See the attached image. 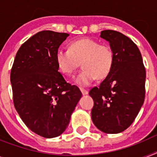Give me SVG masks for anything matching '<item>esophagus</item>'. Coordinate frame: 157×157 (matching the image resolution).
<instances>
[{
    "instance_id": "34e87169",
    "label": "esophagus",
    "mask_w": 157,
    "mask_h": 157,
    "mask_svg": "<svg viewBox=\"0 0 157 157\" xmlns=\"http://www.w3.org/2000/svg\"><path fill=\"white\" fill-rule=\"evenodd\" d=\"M81 91L83 95H86V94H88V90H85V89L81 88Z\"/></svg>"
}]
</instances>
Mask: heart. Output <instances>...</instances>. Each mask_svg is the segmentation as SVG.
Listing matches in <instances>:
<instances>
[{
    "label": "heart",
    "instance_id": "obj_1",
    "mask_svg": "<svg viewBox=\"0 0 157 157\" xmlns=\"http://www.w3.org/2000/svg\"><path fill=\"white\" fill-rule=\"evenodd\" d=\"M55 58L59 70L67 76L73 75L81 62L83 69L75 80L81 86L90 85L96 78H105L114 63L109 45L89 38L74 40L68 45V50H58Z\"/></svg>",
    "mask_w": 157,
    "mask_h": 157
}]
</instances>
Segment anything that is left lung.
<instances>
[{"mask_svg": "<svg viewBox=\"0 0 157 157\" xmlns=\"http://www.w3.org/2000/svg\"><path fill=\"white\" fill-rule=\"evenodd\" d=\"M114 54L112 71L89 94L94 100L91 118L106 134H118L134 122L145 98L146 70L139 48L129 37L112 30L101 32Z\"/></svg>", "mask_w": 157, "mask_h": 157, "instance_id": "obj_1", "label": "left lung"}]
</instances>
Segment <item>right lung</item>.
Wrapping results in <instances>:
<instances>
[{"mask_svg": "<svg viewBox=\"0 0 157 157\" xmlns=\"http://www.w3.org/2000/svg\"><path fill=\"white\" fill-rule=\"evenodd\" d=\"M69 36L41 31L21 45L11 69L13 104L28 129L51 139L61 135L82 94L59 71L56 53Z\"/></svg>", "mask_w": 157, "mask_h": 157, "instance_id": "obj_1", "label": "right lung"}]
</instances>
